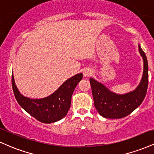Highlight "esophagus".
I'll return each instance as SVG.
<instances>
[{
  "instance_id": "34e87169",
  "label": "esophagus",
  "mask_w": 154,
  "mask_h": 154,
  "mask_svg": "<svg viewBox=\"0 0 154 154\" xmlns=\"http://www.w3.org/2000/svg\"><path fill=\"white\" fill-rule=\"evenodd\" d=\"M92 74H93V72L91 69H85L83 71V75H84L85 77H88L89 76H91Z\"/></svg>"
}]
</instances>
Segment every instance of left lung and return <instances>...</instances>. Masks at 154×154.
<instances>
[{
	"instance_id": "left-lung-1",
	"label": "left lung",
	"mask_w": 154,
	"mask_h": 154,
	"mask_svg": "<svg viewBox=\"0 0 154 154\" xmlns=\"http://www.w3.org/2000/svg\"><path fill=\"white\" fill-rule=\"evenodd\" d=\"M138 50L143 60V72L140 82L134 91L125 94H117L93 77L90 78L95 107L103 117L109 119L125 117L137 109L144 100L148 84V65L147 58L140 44Z\"/></svg>"
}]
</instances>
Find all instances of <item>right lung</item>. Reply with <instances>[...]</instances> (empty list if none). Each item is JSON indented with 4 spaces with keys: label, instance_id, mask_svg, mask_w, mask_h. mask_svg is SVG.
Returning <instances> with one entry per match:
<instances>
[{
    "label": "right lung",
    "instance_id": "add662e5",
    "mask_svg": "<svg viewBox=\"0 0 154 154\" xmlns=\"http://www.w3.org/2000/svg\"><path fill=\"white\" fill-rule=\"evenodd\" d=\"M82 79V74H77L68 79L54 93L43 98H29L24 96L19 92L15 84L12 74V88L17 102L28 114L43 123L56 122L67 114L71 105L73 92L79 81Z\"/></svg>",
    "mask_w": 154,
    "mask_h": 154
}]
</instances>
